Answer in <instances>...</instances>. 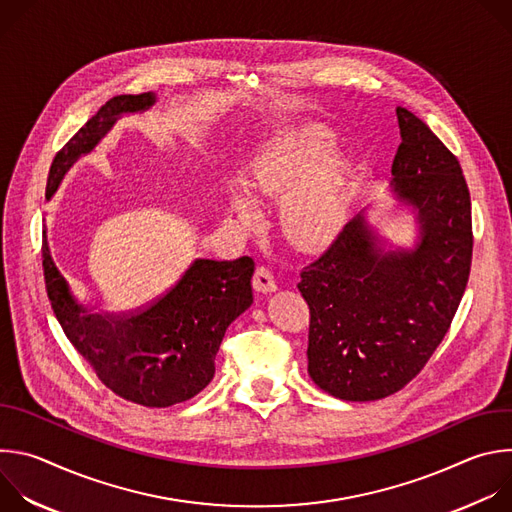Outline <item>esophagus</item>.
Wrapping results in <instances>:
<instances>
[{
	"label": "esophagus",
	"mask_w": 512,
	"mask_h": 512,
	"mask_svg": "<svg viewBox=\"0 0 512 512\" xmlns=\"http://www.w3.org/2000/svg\"><path fill=\"white\" fill-rule=\"evenodd\" d=\"M253 287H255V291H261V294H271V291L277 289L273 273L263 265L257 267L255 275H253Z\"/></svg>",
	"instance_id": "1"
}]
</instances>
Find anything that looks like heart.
<instances>
[{"label":"heart","mask_w":512,"mask_h":512,"mask_svg":"<svg viewBox=\"0 0 512 512\" xmlns=\"http://www.w3.org/2000/svg\"><path fill=\"white\" fill-rule=\"evenodd\" d=\"M334 148V135L320 125L275 133L247 170L248 188L233 186L231 206L253 225L259 221V206L252 196L261 200L283 194L279 221L287 239L302 249L328 245L346 221L350 184L348 162L330 158Z\"/></svg>","instance_id":"heart-1"}]
</instances>
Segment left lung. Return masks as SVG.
Returning <instances> with one entry per match:
<instances>
[{
	"label": "left lung",
	"mask_w": 512,
	"mask_h": 512,
	"mask_svg": "<svg viewBox=\"0 0 512 512\" xmlns=\"http://www.w3.org/2000/svg\"><path fill=\"white\" fill-rule=\"evenodd\" d=\"M391 192L417 241L385 249L364 214L302 271L310 306L308 373L332 397L377 401L403 389L444 340L472 263V206L458 158L397 107Z\"/></svg>",
	"instance_id": "8db88e82"
}]
</instances>
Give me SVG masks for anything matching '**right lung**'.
<instances>
[{"mask_svg": "<svg viewBox=\"0 0 512 512\" xmlns=\"http://www.w3.org/2000/svg\"><path fill=\"white\" fill-rule=\"evenodd\" d=\"M154 93L107 101L56 154L46 198L81 156L95 150L121 115L148 111ZM48 300L70 344L115 395L143 405L170 407L198 395L214 377V358L227 328L253 304L255 261L196 259L178 283L135 314H91L72 296L50 247L42 245Z\"/></svg>", "mask_w": 512, "mask_h": 512, "instance_id": "add662e5", "label": "right lung"}]
</instances>
